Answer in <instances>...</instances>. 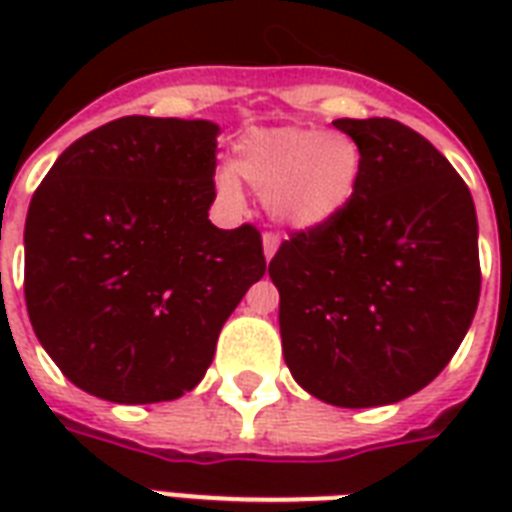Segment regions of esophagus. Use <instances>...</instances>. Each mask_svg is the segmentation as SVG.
Listing matches in <instances>:
<instances>
[{"label":"esophagus","instance_id":"34e87169","mask_svg":"<svg viewBox=\"0 0 512 512\" xmlns=\"http://www.w3.org/2000/svg\"><path fill=\"white\" fill-rule=\"evenodd\" d=\"M281 244V236L276 231H265L263 233V252H265V260H271L276 255V249Z\"/></svg>","mask_w":512,"mask_h":512}]
</instances>
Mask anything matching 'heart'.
I'll return each instance as SVG.
<instances>
[{
  "label": "heart",
  "instance_id": "b5f03b06",
  "mask_svg": "<svg viewBox=\"0 0 512 512\" xmlns=\"http://www.w3.org/2000/svg\"><path fill=\"white\" fill-rule=\"evenodd\" d=\"M265 193V204L289 228H321L345 212L361 177V151L342 132L268 127L244 132L231 167L217 172V191L241 199V181Z\"/></svg>",
  "mask_w": 512,
  "mask_h": 512
}]
</instances>
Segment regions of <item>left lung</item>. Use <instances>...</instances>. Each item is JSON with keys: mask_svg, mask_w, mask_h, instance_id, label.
<instances>
[{"mask_svg": "<svg viewBox=\"0 0 512 512\" xmlns=\"http://www.w3.org/2000/svg\"><path fill=\"white\" fill-rule=\"evenodd\" d=\"M361 151L340 217L292 231L268 273L289 372L327 404H396L460 348L481 295L473 196L446 156L393 119H335Z\"/></svg>", "mask_w": 512, "mask_h": 512, "instance_id": "8db88e82", "label": "left lung"}]
</instances>
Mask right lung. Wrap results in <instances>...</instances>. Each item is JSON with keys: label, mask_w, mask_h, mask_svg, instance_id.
Segmentation results:
<instances>
[{"label": "right lung", "mask_w": 512, "mask_h": 512, "mask_svg": "<svg viewBox=\"0 0 512 512\" xmlns=\"http://www.w3.org/2000/svg\"><path fill=\"white\" fill-rule=\"evenodd\" d=\"M217 124L122 116L58 156L26 217L23 292L76 388L156 404L196 388L255 281L263 236L209 223Z\"/></svg>", "instance_id": "add662e5"}]
</instances>
